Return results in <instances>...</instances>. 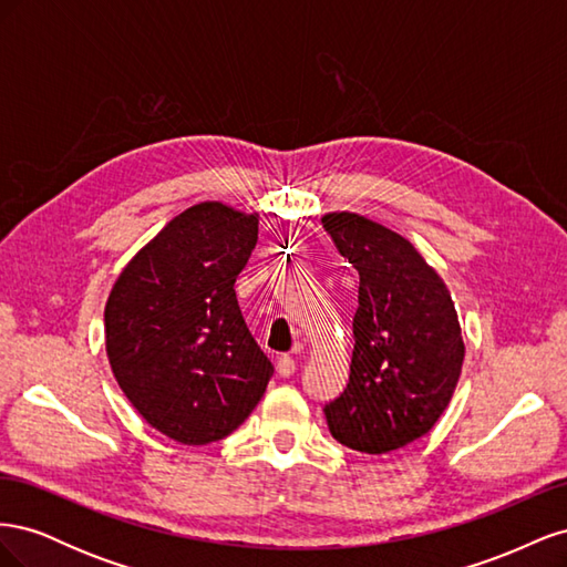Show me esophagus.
I'll return each instance as SVG.
<instances>
[{
  "instance_id": "1",
  "label": "esophagus",
  "mask_w": 567,
  "mask_h": 567,
  "mask_svg": "<svg viewBox=\"0 0 567 567\" xmlns=\"http://www.w3.org/2000/svg\"><path fill=\"white\" fill-rule=\"evenodd\" d=\"M277 371H279V375H284V379H288V375H293L296 373V359L288 357V354H281L277 359Z\"/></svg>"
}]
</instances>
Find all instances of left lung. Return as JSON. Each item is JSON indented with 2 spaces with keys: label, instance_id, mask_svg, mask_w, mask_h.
I'll use <instances>...</instances> for the list:
<instances>
[{
  "label": "left lung",
  "instance_id": "obj_1",
  "mask_svg": "<svg viewBox=\"0 0 567 567\" xmlns=\"http://www.w3.org/2000/svg\"><path fill=\"white\" fill-rule=\"evenodd\" d=\"M321 225L354 267L350 381L323 406L331 435L350 450L385 454L423 437L447 409L463 338L447 286L404 236L354 213Z\"/></svg>",
  "mask_w": 567,
  "mask_h": 567
}]
</instances>
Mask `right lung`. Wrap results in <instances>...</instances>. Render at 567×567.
Listing matches in <instances>:
<instances>
[{
	"label": "right lung",
	"mask_w": 567,
	"mask_h": 567,
	"mask_svg": "<svg viewBox=\"0 0 567 567\" xmlns=\"http://www.w3.org/2000/svg\"><path fill=\"white\" fill-rule=\"evenodd\" d=\"M255 244L257 215L198 203L132 257L109 296L115 381L148 425L182 444L234 433L274 373L234 290Z\"/></svg>",
	"instance_id": "1"
}]
</instances>
